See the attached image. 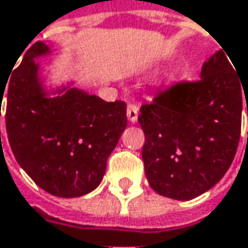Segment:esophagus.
Listing matches in <instances>:
<instances>
[{
	"mask_svg": "<svg viewBox=\"0 0 248 248\" xmlns=\"http://www.w3.org/2000/svg\"><path fill=\"white\" fill-rule=\"evenodd\" d=\"M126 115H127V119L135 124L138 121V115H139V108L135 105V103H129L127 105V110H126Z\"/></svg>",
	"mask_w": 248,
	"mask_h": 248,
	"instance_id": "1",
	"label": "esophagus"
}]
</instances>
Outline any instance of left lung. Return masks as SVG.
Wrapping results in <instances>:
<instances>
[{
	"instance_id": "8db88e82",
	"label": "left lung",
	"mask_w": 248,
	"mask_h": 248,
	"mask_svg": "<svg viewBox=\"0 0 248 248\" xmlns=\"http://www.w3.org/2000/svg\"><path fill=\"white\" fill-rule=\"evenodd\" d=\"M227 57L217 51L203 63L199 80L179 82L140 106L145 173L150 187L165 197L203 194L234 159L248 79L237 77Z\"/></svg>"
}]
</instances>
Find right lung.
<instances>
[{"mask_svg": "<svg viewBox=\"0 0 248 248\" xmlns=\"http://www.w3.org/2000/svg\"><path fill=\"white\" fill-rule=\"evenodd\" d=\"M48 54L49 46L35 42L14 69L7 86V135L16 162L41 189L79 197L102 182L127 124L126 103L105 102L71 85L49 96L35 62Z\"/></svg>", "mask_w": 248, "mask_h": 248, "instance_id": "right-lung-1", "label": "right lung"}]
</instances>
